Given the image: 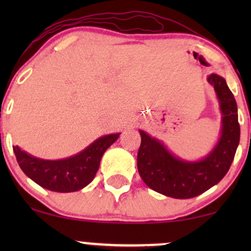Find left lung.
I'll return each mask as SVG.
<instances>
[{
	"label": "left lung",
	"instance_id": "left-lung-1",
	"mask_svg": "<svg viewBox=\"0 0 251 251\" xmlns=\"http://www.w3.org/2000/svg\"><path fill=\"white\" fill-rule=\"evenodd\" d=\"M208 82L220 103V138L209 153L188 160L172 153L160 139L139 129L142 144L137 157L138 172L150 189L177 200H188L218 184L229 171L240 144L237 103L224 77L210 74Z\"/></svg>",
	"mask_w": 251,
	"mask_h": 251
}]
</instances>
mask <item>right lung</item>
<instances>
[{
  "label": "right lung",
  "instance_id": "obj_1",
  "mask_svg": "<svg viewBox=\"0 0 251 251\" xmlns=\"http://www.w3.org/2000/svg\"><path fill=\"white\" fill-rule=\"evenodd\" d=\"M120 133L106 134L89 144L79 153L63 159H42L14 146L20 168L27 177L43 189L55 192H74L87 186L96 177L102 154Z\"/></svg>",
  "mask_w": 251,
  "mask_h": 251
}]
</instances>
